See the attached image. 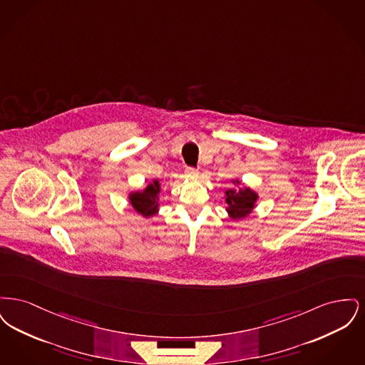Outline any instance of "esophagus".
<instances>
[{
  "instance_id": "34e87169",
  "label": "esophagus",
  "mask_w": 365,
  "mask_h": 365,
  "mask_svg": "<svg viewBox=\"0 0 365 365\" xmlns=\"http://www.w3.org/2000/svg\"><path fill=\"white\" fill-rule=\"evenodd\" d=\"M187 175H189L190 178H198V170L189 167V168H187Z\"/></svg>"
}]
</instances>
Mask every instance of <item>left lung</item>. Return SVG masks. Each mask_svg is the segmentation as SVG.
<instances>
[{
  "mask_svg": "<svg viewBox=\"0 0 365 365\" xmlns=\"http://www.w3.org/2000/svg\"><path fill=\"white\" fill-rule=\"evenodd\" d=\"M234 185H240V180H232ZM257 192L250 187H240V189H228L226 191L227 212L231 219L238 220L246 217L256 207Z\"/></svg>",
  "mask_w": 365,
  "mask_h": 365,
  "instance_id": "8db88e82",
  "label": "left lung"
}]
</instances>
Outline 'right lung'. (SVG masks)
<instances>
[{
  "label": "right lung",
  "mask_w": 365,
  "mask_h": 365,
  "mask_svg": "<svg viewBox=\"0 0 365 365\" xmlns=\"http://www.w3.org/2000/svg\"><path fill=\"white\" fill-rule=\"evenodd\" d=\"M160 191H161V186H160L158 180H153L143 190L130 192V195H128L130 204L143 217L155 216L158 212V207H160V204H158Z\"/></svg>",
  "instance_id": "obj_1"
}]
</instances>
